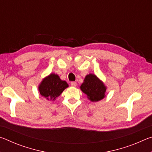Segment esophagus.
<instances>
[{
    "instance_id": "esophagus-1",
    "label": "esophagus",
    "mask_w": 152,
    "mask_h": 152,
    "mask_svg": "<svg viewBox=\"0 0 152 152\" xmlns=\"http://www.w3.org/2000/svg\"><path fill=\"white\" fill-rule=\"evenodd\" d=\"M70 84H71V86H73V87H76V85H77L76 82H72L71 83H70Z\"/></svg>"
}]
</instances>
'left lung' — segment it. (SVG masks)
<instances>
[{"label":"left lung","instance_id":"1","mask_svg":"<svg viewBox=\"0 0 152 152\" xmlns=\"http://www.w3.org/2000/svg\"><path fill=\"white\" fill-rule=\"evenodd\" d=\"M80 88L92 102H98L103 99L106 96L105 92L107 89L104 82L94 74H87Z\"/></svg>","mask_w":152,"mask_h":152}]
</instances>
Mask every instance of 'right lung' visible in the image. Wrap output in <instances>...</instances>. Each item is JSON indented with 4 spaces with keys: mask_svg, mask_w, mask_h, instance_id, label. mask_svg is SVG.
<instances>
[{
    "mask_svg": "<svg viewBox=\"0 0 152 152\" xmlns=\"http://www.w3.org/2000/svg\"><path fill=\"white\" fill-rule=\"evenodd\" d=\"M68 86V83L61 80L57 74L51 73L42 80L38 86V90L45 99L55 101Z\"/></svg>",
    "mask_w": 152,
    "mask_h": 152,
    "instance_id": "right-lung-1",
    "label": "right lung"
}]
</instances>
